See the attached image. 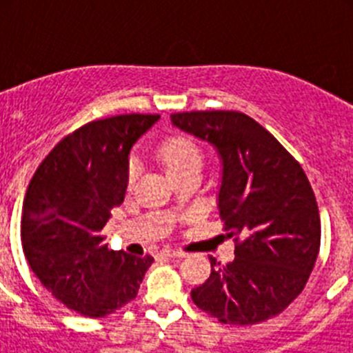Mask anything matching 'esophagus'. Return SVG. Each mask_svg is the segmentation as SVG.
<instances>
[{
    "label": "esophagus",
    "instance_id": "1",
    "mask_svg": "<svg viewBox=\"0 0 353 353\" xmlns=\"http://www.w3.org/2000/svg\"><path fill=\"white\" fill-rule=\"evenodd\" d=\"M162 256H168V258H185L187 252L179 251V249H164V251H162Z\"/></svg>",
    "mask_w": 353,
    "mask_h": 353
}]
</instances>
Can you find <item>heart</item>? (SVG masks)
<instances>
[{
  "label": "heart",
  "mask_w": 353,
  "mask_h": 353,
  "mask_svg": "<svg viewBox=\"0 0 353 353\" xmlns=\"http://www.w3.org/2000/svg\"><path fill=\"white\" fill-rule=\"evenodd\" d=\"M159 157L164 164L166 173L170 174V179L183 171L201 170L203 166V152L192 139L183 138V136H174L162 143L159 148ZM136 174H138V161L130 159L127 166V182L132 183Z\"/></svg>",
  "instance_id": "heart-1"
}]
</instances>
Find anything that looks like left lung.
Listing matches in <instances>:
<instances>
[{"mask_svg": "<svg viewBox=\"0 0 353 353\" xmlns=\"http://www.w3.org/2000/svg\"><path fill=\"white\" fill-rule=\"evenodd\" d=\"M171 121L217 148V207L235 242L232 263L210 258V277L192 290V302L228 325H254L283 313L304 290L320 251V212L304 170L239 111H185Z\"/></svg>", "mask_w": 353, "mask_h": 353, "instance_id": "obj_1", "label": "left lung"}]
</instances>
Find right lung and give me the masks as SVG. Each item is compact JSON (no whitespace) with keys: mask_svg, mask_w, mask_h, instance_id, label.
<instances>
[{"mask_svg":"<svg viewBox=\"0 0 353 353\" xmlns=\"http://www.w3.org/2000/svg\"><path fill=\"white\" fill-rule=\"evenodd\" d=\"M159 114L93 120L65 136L37 168L23 203V251L68 310L101 318L136 299L154 258L104 244L102 228L123 203L132 145Z\"/></svg>","mask_w":353,"mask_h":353,"instance_id":"1","label":"right lung"}]
</instances>
